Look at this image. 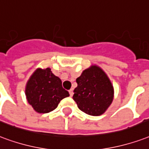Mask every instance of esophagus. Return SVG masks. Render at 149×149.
Here are the masks:
<instances>
[{"instance_id":"obj_1","label":"esophagus","mask_w":149,"mask_h":149,"mask_svg":"<svg viewBox=\"0 0 149 149\" xmlns=\"http://www.w3.org/2000/svg\"><path fill=\"white\" fill-rule=\"evenodd\" d=\"M69 95H70V96H72V95H73V89L72 88L70 89V90L69 91Z\"/></svg>"}]
</instances>
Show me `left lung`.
I'll return each instance as SVG.
<instances>
[{"mask_svg":"<svg viewBox=\"0 0 149 149\" xmlns=\"http://www.w3.org/2000/svg\"><path fill=\"white\" fill-rule=\"evenodd\" d=\"M73 100L80 111L92 116L103 114L114 98V88L104 72L93 65L77 79Z\"/></svg>","mask_w":149,"mask_h":149,"instance_id":"1","label":"left lung"}]
</instances>
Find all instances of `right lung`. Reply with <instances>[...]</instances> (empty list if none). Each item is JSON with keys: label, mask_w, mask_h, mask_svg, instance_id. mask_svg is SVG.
Masks as SVG:
<instances>
[{"label": "right lung", "mask_w": 149, "mask_h": 149, "mask_svg": "<svg viewBox=\"0 0 149 149\" xmlns=\"http://www.w3.org/2000/svg\"><path fill=\"white\" fill-rule=\"evenodd\" d=\"M25 93L30 105L42 114L54 111L61 100L69 96L62 88L60 78L53 74L49 68L35 72L27 82Z\"/></svg>", "instance_id": "right-lung-1"}]
</instances>
